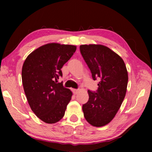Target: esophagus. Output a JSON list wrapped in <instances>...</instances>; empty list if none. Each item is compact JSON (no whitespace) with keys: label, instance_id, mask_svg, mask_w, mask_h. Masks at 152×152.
<instances>
[{"label":"esophagus","instance_id":"obj_1","mask_svg":"<svg viewBox=\"0 0 152 152\" xmlns=\"http://www.w3.org/2000/svg\"><path fill=\"white\" fill-rule=\"evenodd\" d=\"M72 92H73V93H74V94H78V90H77V89H73V90H72Z\"/></svg>","mask_w":152,"mask_h":152}]
</instances>
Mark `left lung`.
<instances>
[{
    "mask_svg": "<svg viewBox=\"0 0 152 152\" xmlns=\"http://www.w3.org/2000/svg\"><path fill=\"white\" fill-rule=\"evenodd\" d=\"M80 50L94 80H101L96 92L88 91L89 99L82 105L86 120L94 127L111 121L124 100L128 73L124 61L102 45H82Z\"/></svg>",
    "mask_w": 152,
    "mask_h": 152,
    "instance_id": "1",
    "label": "left lung"
}]
</instances>
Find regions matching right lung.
<instances>
[{
	"instance_id": "obj_1",
	"label": "right lung",
	"mask_w": 152,
	"mask_h": 152,
	"mask_svg": "<svg viewBox=\"0 0 152 152\" xmlns=\"http://www.w3.org/2000/svg\"><path fill=\"white\" fill-rule=\"evenodd\" d=\"M76 46L51 43L27 56L22 68V82L28 103L36 116L46 123L64 116L72 96L70 89L58 83L61 68L76 51Z\"/></svg>"
}]
</instances>
